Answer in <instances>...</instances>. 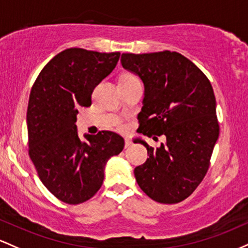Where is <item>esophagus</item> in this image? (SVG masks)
Wrapping results in <instances>:
<instances>
[{"label": "esophagus", "instance_id": "esophagus-1", "mask_svg": "<svg viewBox=\"0 0 248 248\" xmlns=\"http://www.w3.org/2000/svg\"><path fill=\"white\" fill-rule=\"evenodd\" d=\"M131 144H132L131 139H130V138H125V147H129L130 145H131Z\"/></svg>", "mask_w": 248, "mask_h": 248}]
</instances>
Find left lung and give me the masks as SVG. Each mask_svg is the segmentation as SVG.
<instances>
[{"instance_id":"left-lung-1","label":"left lung","mask_w":248,"mask_h":248,"mask_svg":"<svg viewBox=\"0 0 248 248\" xmlns=\"http://www.w3.org/2000/svg\"><path fill=\"white\" fill-rule=\"evenodd\" d=\"M121 62L144 83L138 132L166 138L157 149L136 139L149 155L135 169L136 180L155 202L176 204L204 179L219 137L212 85L196 64L176 51L123 54Z\"/></svg>"}]
</instances>
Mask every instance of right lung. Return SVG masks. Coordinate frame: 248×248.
<instances>
[{
    "label": "right lung",
    "mask_w": 248,
    "mask_h": 248,
    "mask_svg": "<svg viewBox=\"0 0 248 248\" xmlns=\"http://www.w3.org/2000/svg\"><path fill=\"white\" fill-rule=\"evenodd\" d=\"M119 52L70 48L40 72L27 111L29 155L40 179L56 198L70 205L87 202L101 188L105 164L121 154L124 139L112 131H77V113L91 105L93 89L112 72Z\"/></svg>",
    "instance_id": "obj_1"
}]
</instances>
